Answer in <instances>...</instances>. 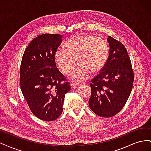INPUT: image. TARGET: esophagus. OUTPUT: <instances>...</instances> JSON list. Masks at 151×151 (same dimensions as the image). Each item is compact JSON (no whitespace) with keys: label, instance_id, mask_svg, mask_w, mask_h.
I'll use <instances>...</instances> for the list:
<instances>
[{"label":"esophagus","instance_id":"esophagus-1","mask_svg":"<svg viewBox=\"0 0 151 151\" xmlns=\"http://www.w3.org/2000/svg\"><path fill=\"white\" fill-rule=\"evenodd\" d=\"M70 86L71 88L73 89H76V88H78L80 86L79 84H77V83H73L70 84Z\"/></svg>","mask_w":151,"mask_h":151}]
</instances>
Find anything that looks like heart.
Returning a JSON list of instances; mask_svg holds the SVG:
<instances>
[{
  "label": "heart",
  "instance_id": "obj_1",
  "mask_svg": "<svg viewBox=\"0 0 151 151\" xmlns=\"http://www.w3.org/2000/svg\"><path fill=\"white\" fill-rule=\"evenodd\" d=\"M64 47L55 52V61L60 70L66 74L74 65L76 58L79 65L72 70L69 78L77 82L89 78L91 72L101 71L108 57L106 41L91 35L76 36L67 41Z\"/></svg>",
  "mask_w": 151,
  "mask_h": 151
}]
</instances>
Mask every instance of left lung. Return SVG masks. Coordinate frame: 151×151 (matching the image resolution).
Wrapping results in <instances>:
<instances>
[{
  "mask_svg": "<svg viewBox=\"0 0 151 151\" xmlns=\"http://www.w3.org/2000/svg\"><path fill=\"white\" fill-rule=\"evenodd\" d=\"M109 53L101 72L91 80L89 106L95 114L111 117L119 112L130 96L134 80L127 51L121 42L108 36Z\"/></svg>",
  "mask_w": 151,
  "mask_h": 151,
  "instance_id": "left-lung-1",
  "label": "left lung"
}]
</instances>
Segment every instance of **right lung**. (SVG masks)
Listing matches in <instances>:
<instances>
[{"label": "right lung", "mask_w": 151, "mask_h": 151, "mask_svg": "<svg viewBox=\"0 0 151 151\" xmlns=\"http://www.w3.org/2000/svg\"><path fill=\"white\" fill-rule=\"evenodd\" d=\"M62 36L43 34L36 37L25 50L21 63L22 94L33 115L44 121L61 115L65 95L71 88L54 59Z\"/></svg>", "instance_id": "right-lung-1"}]
</instances>
